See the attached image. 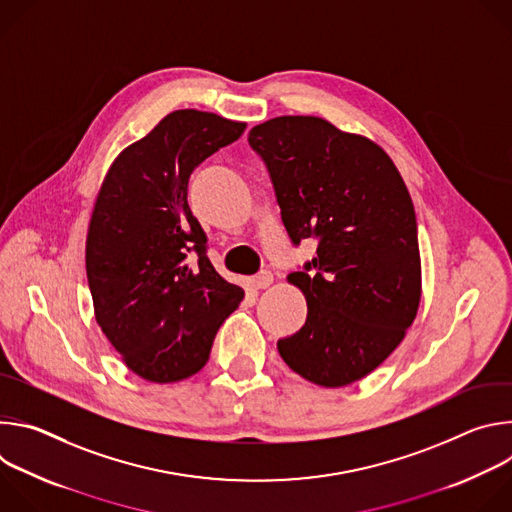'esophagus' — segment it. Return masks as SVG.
<instances>
[{"mask_svg": "<svg viewBox=\"0 0 512 512\" xmlns=\"http://www.w3.org/2000/svg\"><path fill=\"white\" fill-rule=\"evenodd\" d=\"M251 283H253L255 289H267L273 283V273L271 271H261L259 275H255L251 279Z\"/></svg>", "mask_w": 512, "mask_h": 512, "instance_id": "1", "label": "esophagus"}]
</instances>
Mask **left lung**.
Wrapping results in <instances>:
<instances>
[{"instance_id":"left-lung-1","label":"left lung","mask_w":512,"mask_h":512,"mask_svg":"<svg viewBox=\"0 0 512 512\" xmlns=\"http://www.w3.org/2000/svg\"><path fill=\"white\" fill-rule=\"evenodd\" d=\"M294 245L316 257L287 281L308 302L306 324L277 340L287 367L320 387L360 381L401 344L421 300L417 221L409 190L381 145L312 115L249 131Z\"/></svg>"}]
</instances>
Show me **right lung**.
Listing matches in <instances>:
<instances>
[{
	"label": "right lung",
	"instance_id": "right-lung-1",
	"mask_svg": "<svg viewBox=\"0 0 512 512\" xmlns=\"http://www.w3.org/2000/svg\"><path fill=\"white\" fill-rule=\"evenodd\" d=\"M247 123L178 109L111 164L87 235L97 324L127 369L150 383L196 375L245 291L206 255L188 206L198 164L237 141Z\"/></svg>",
	"mask_w": 512,
	"mask_h": 512
}]
</instances>
